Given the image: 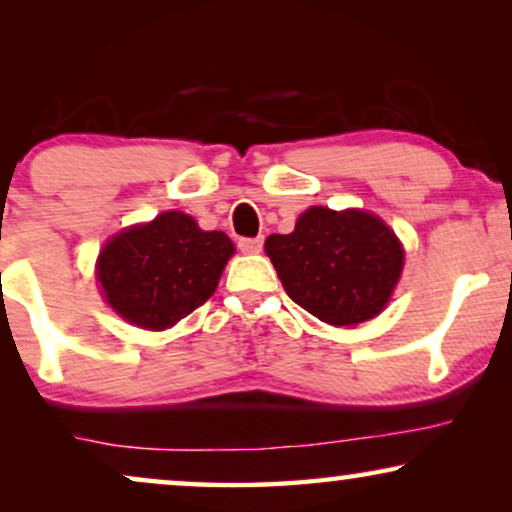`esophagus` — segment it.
Returning a JSON list of instances; mask_svg holds the SVG:
<instances>
[{"label":"esophagus","mask_w":512,"mask_h":512,"mask_svg":"<svg viewBox=\"0 0 512 512\" xmlns=\"http://www.w3.org/2000/svg\"><path fill=\"white\" fill-rule=\"evenodd\" d=\"M237 247H240L244 254H258V251L263 249V237H242V240L237 242Z\"/></svg>","instance_id":"obj_1"}]
</instances>
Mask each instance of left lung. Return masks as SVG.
<instances>
[{"label":"left lung","mask_w":512,"mask_h":512,"mask_svg":"<svg viewBox=\"0 0 512 512\" xmlns=\"http://www.w3.org/2000/svg\"><path fill=\"white\" fill-rule=\"evenodd\" d=\"M293 303L331 326L373 319L403 270V247L377 216L310 207L289 235L265 240Z\"/></svg>","instance_id":"obj_1"}]
</instances>
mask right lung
Here are the masks:
<instances>
[{
  "instance_id": "right-lung-1",
  "label": "right lung",
  "mask_w": 512,
  "mask_h": 512,
  "mask_svg": "<svg viewBox=\"0 0 512 512\" xmlns=\"http://www.w3.org/2000/svg\"><path fill=\"white\" fill-rule=\"evenodd\" d=\"M233 251L221 230L207 233L188 214L165 212L109 240L97 279L123 319L163 331L212 296Z\"/></svg>"
}]
</instances>
